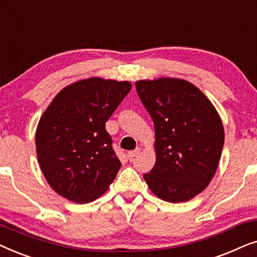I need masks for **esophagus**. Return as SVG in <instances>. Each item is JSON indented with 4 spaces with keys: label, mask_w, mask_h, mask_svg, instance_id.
<instances>
[{
    "label": "esophagus",
    "mask_w": 257,
    "mask_h": 257,
    "mask_svg": "<svg viewBox=\"0 0 257 257\" xmlns=\"http://www.w3.org/2000/svg\"><path fill=\"white\" fill-rule=\"evenodd\" d=\"M139 152H140V149H136V150H133V151H128V152H127V158H128V159H133V158L138 156Z\"/></svg>",
    "instance_id": "34e87169"
}]
</instances>
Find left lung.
Returning a JSON list of instances; mask_svg holds the SVG:
<instances>
[{
    "label": "left lung",
    "instance_id": "left-lung-1",
    "mask_svg": "<svg viewBox=\"0 0 257 257\" xmlns=\"http://www.w3.org/2000/svg\"><path fill=\"white\" fill-rule=\"evenodd\" d=\"M136 89L156 131V165L144 179L158 198L188 201L208 186L219 166L224 143L220 115L187 80H138Z\"/></svg>",
    "mask_w": 257,
    "mask_h": 257
}]
</instances>
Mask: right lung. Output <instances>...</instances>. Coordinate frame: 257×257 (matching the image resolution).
<instances>
[{"instance_id": "1", "label": "right lung", "mask_w": 257, "mask_h": 257, "mask_svg": "<svg viewBox=\"0 0 257 257\" xmlns=\"http://www.w3.org/2000/svg\"><path fill=\"white\" fill-rule=\"evenodd\" d=\"M131 89L130 82L83 79L64 87L45 110L36 130V153L59 195L87 203L114 180L121 163L105 122Z\"/></svg>"}]
</instances>
